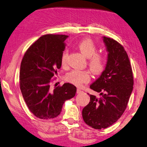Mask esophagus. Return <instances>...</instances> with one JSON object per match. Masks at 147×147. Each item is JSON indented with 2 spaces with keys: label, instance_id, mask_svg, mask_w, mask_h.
<instances>
[{
  "label": "esophagus",
  "instance_id": "34e87169",
  "mask_svg": "<svg viewBox=\"0 0 147 147\" xmlns=\"http://www.w3.org/2000/svg\"><path fill=\"white\" fill-rule=\"evenodd\" d=\"M84 92L82 90H81L80 89H79V88H78L77 89V94H81V93H83Z\"/></svg>",
  "mask_w": 147,
  "mask_h": 147
}]
</instances>
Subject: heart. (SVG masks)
I'll return each mask as SVG.
<instances>
[{"instance_id":"obj_1","label":"heart","mask_w":147,"mask_h":147,"mask_svg":"<svg viewBox=\"0 0 147 147\" xmlns=\"http://www.w3.org/2000/svg\"><path fill=\"white\" fill-rule=\"evenodd\" d=\"M79 50L88 57V65L91 71L95 74L101 73L105 68L107 61V53L105 52H98L97 45L90 38L81 40L76 45ZM69 52L65 50L61 57V64L65 67L67 64ZM91 79V73L88 71L73 70L66 75V80L73 84L81 86L88 83Z\"/></svg>"}]
</instances>
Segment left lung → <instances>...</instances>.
<instances>
[{"label": "left lung", "instance_id": "obj_1", "mask_svg": "<svg viewBox=\"0 0 147 147\" xmlns=\"http://www.w3.org/2000/svg\"><path fill=\"white\" fill-rule=\"evenodd\" d=\"M103 41L109 52L106 67L90 86L101 97L90 95V103L82 110L84 122L96 129L111 126L121 117L134 86L131 66L124 47L109 37L103 36Z\"/></svg>", "mask_w": 147, "mask_h": 147}]
</instances>
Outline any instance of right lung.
I'll list each match as a JSON object with an SVG mask.
<instances>
[{
	"label": "right lung",
	"instance_id": "add662e5",
	"mask_svg": "<svg viewBox=\"0 0 147 147\" xmlns=\"http://www.w3.org/2000/svg\"><path fill=\"white\" fill-rule=\"evenodd\" d=\"M67 37L55 34L42 36L27 49L21 63V92L29 111L40 119L57 117L65 101L76 94V88L70 83L53 90L50 88L61 68Z\"/></svg>",
	"mask_w": 147,
	"mask_h": 147
}]
</instances>
